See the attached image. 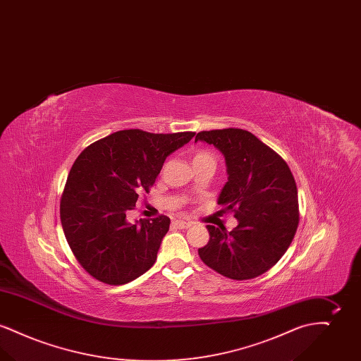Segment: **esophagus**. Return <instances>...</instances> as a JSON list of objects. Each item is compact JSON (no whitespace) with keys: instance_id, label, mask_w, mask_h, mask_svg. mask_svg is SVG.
<instances>
[{"instance_id":"34e87169","label":"esophagus","mask_w":361,"mask_h":361,"mask_svg":"<svg viewBox=\"0 0 361 361\" xmlns=\"http://www.w3.org/2000/svg\"><path fill=\"white\" fill-rule=\"evenodd\" d=\"M174 226L178 228H188L192 226V222H185V221H174Z\"/></svg>"}]
</instances>
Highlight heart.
<instances>
[{"mask_svg": "<svg viewBox=\"0 0 361 361\" xmlns=\"http://www.w3.org/2000/svg\"><path fill=\"white\" fill-rule=\"evenodd\" d=\"M199 159H214L212 155L204 153V152H200V153H196V155L193 157V161H199Z\"/></svg>", "mask_w": 361, "mask_h": 361, "instance_id": "b5f03b06", "label": "heart"}]
</instances>
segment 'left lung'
<instances>
[{"label":"left lung","instance_id":"1","mask_svg":"<svg viewBox=\"0 0 361 361\" xmlns=\"http://www.w3.org/2000/svg\"><path fill=\"white\" fill-rule=\"evenodd\" d=\"M226 161L222 211H233L237 227L207 226L209 240L199 249L203 262L234 280L265 274L283 257L299 224L298 189L286 161L252 133L224 128L199 133Z\"/></svg>","mask_w":361,"mask_h":361}]
</instances>
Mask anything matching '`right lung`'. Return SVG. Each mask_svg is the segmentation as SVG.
<instances>
[{
	"instance_id": "right-lung-1",
	"label": "right lung",
	"mask_w": 361,
	"mask_h": 361,
	"mask_svg": "<svg viewBox=\"0 0 361 361\" xmlns=\"http://www.w3.org/2000/svg\"><path fill=\"white\" fill-rule=\"evenodd\" d=\"M195 133L123 130L90 145L75 159L61 200L70 249L89 275L118 286L147 272L169 230L165 215L131 224L139 193L149 192L165 159Z\"/></svg>"
}]
</instances>
